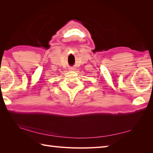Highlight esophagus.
Instances as JSON below:
<instances>
[{"label":"esophagus","mask_w":153,"mask_h":153,"mask_svg":"<svg viewBox=\"0 0 153 153\" xmlns=\"http://www.w3.org/2000/svg\"><path fill=\"white\" fill-rule=\"evenodd\" d=\"M70 71H74V70H75L74 68H70Z\"/></svg>","instance_id":"esophagus-1"}]
</instances>
